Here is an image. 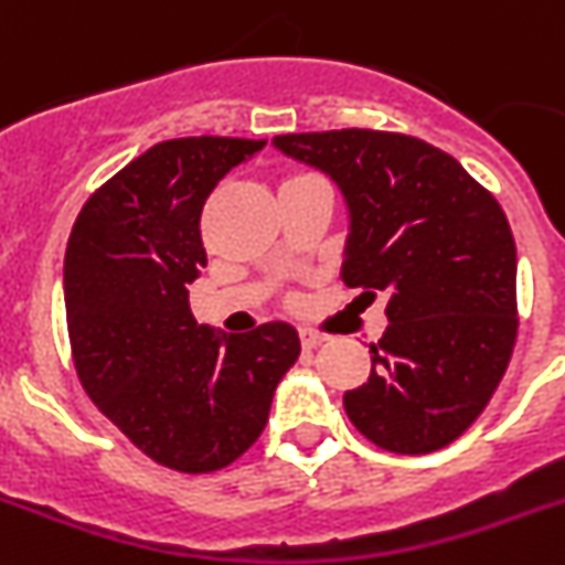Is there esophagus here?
Returning <instances> with one entry per match:
<instances>
[{
    "label": "esophagus",
    "instance_id": "obj_1",
    "mask_svg": "<svg viewBox=\"0 0 565 565\" xmlns=\"http://www.w3.org/2000/svg\"><path fill=\"white\" fill-rule=\"evenodd\" d=\"M298 334H300V345L303 348H315V345H320V342L329 340V334H323V331H315V329H300Z\"/></svg>",
    "mask_w": 565,
    "mask_h": 565
}]
</instances>
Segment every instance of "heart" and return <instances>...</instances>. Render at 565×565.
<instances>
[{"label": "heart", "instance_id": "b5f03b06", "mask_svg": "<svg viewBox=\"0 0 565 565\" xmlns=\"http://www.w3.org/2000/svg\"><path fill=\"white\" fill-rule=\"evenodd\" d=\"M295 178H309V175H292V178H289V181H295Z\"/></svg>", "mask_w": 565, "mask_h": 565}]
</instances>
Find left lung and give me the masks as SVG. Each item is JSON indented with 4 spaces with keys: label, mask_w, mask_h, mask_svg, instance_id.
Masks as SVG:
<instances>
[{
    "label": "left lung",
    "mask_w": 565,
    "mask_h": 565,
    "mask_svg": "<svg viewBox=\"0 0 565 565\" xmlns=\"http://www.w3.org/2000/svg\"><path fill=\"white\" fill-rule=\"evenodd\" d=\"M348 209L342 281L387 295L371 376L342 395L351 424L395 455L449 446L488 407L513 354L515 242L502 205L457 158L415 136H276Z\"/></svg>",
    "instance_id": "8db88e82"
}]
</instances>
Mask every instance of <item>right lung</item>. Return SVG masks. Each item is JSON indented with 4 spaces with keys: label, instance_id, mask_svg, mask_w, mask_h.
Listing matches in <instances>:
<instances>
[{
    "label": "right lung",
    "instance_id": "obj_1",
    "mask_svg": "<svg viewBox=\"0 0 565 565\" xmlns=\"http://www.w3.org/2000/svg\"><path fill=\"white\" fill-rule=\"evenodd\" d=\"M265 145L194 136L150 147L88 198L63 258L83 390L136 449L183 473L220 471L250 449L300 354L281 320L225 334L189 309L205 267V198Z\"/></svg>",
    "mask_w": 565,
    "mask_h": 565
}]
</instances>
